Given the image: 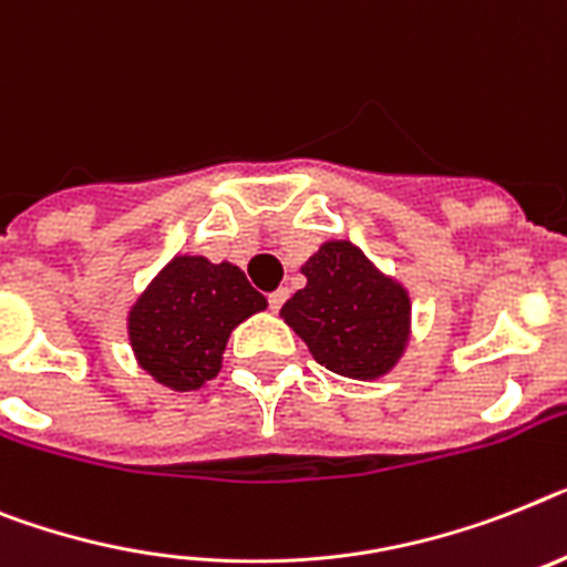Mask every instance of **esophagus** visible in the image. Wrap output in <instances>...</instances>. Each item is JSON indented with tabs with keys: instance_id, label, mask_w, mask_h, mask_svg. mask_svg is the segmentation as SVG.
Segmentation results:
<instances>
[{
	"instance_id": "1",
	"label": "esophagus",
	"mask_w": 567,
	"mask_h": 567,
	"mask_svg": "<svg viewBox=\"0 0 567 567\" xmlns=\"http://www.w3.org/2000/svg\"><path fill=\"white\" fill-rule=\"evenodd\" d=\"M285 299H288V288H276L274 293H268V306H270V311H279V308H282Z\"/></svg>"
}]
</instances>
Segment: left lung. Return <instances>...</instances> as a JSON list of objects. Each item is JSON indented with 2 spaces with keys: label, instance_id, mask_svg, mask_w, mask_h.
I'll list each match as a JSON object with an SVG mask.
<instances>
[{
  "label": "left lung",
  "instance_id": "8db88e82",
  "mask_svg": "<svg viewBox=\"0 0 567 567\" xmlns=\"http://www.w3.org/2000/svg\"><path fill=\"white\" fill-rule=\"evenodd\" d=\"M302 274L306 288L279 317L306 340L313 360L340 378H386L412 340L406 288L349 239L322 241Z\"/></svg>",
  "mask_w": 567,
  "mask_h": 567
}]
</instances>
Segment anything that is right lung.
<instances>
[{
  "instance_id": "1",
  "label": "right lung",
  "mask_w": 567,
  "mask_h": 567,
  "mask_svg": "<svg viewBox=\"0 0 567 567\" xmlns=\"http://www.w3.org/2000/svg\"><path fill=\"white\" fill-rule=\"evenodd\" d=\"M268 299L230 261L178 254L132 302L126 317L137 365L173 392H195L221 369L233 328Z\"/></svg>"
}]
</instances>
